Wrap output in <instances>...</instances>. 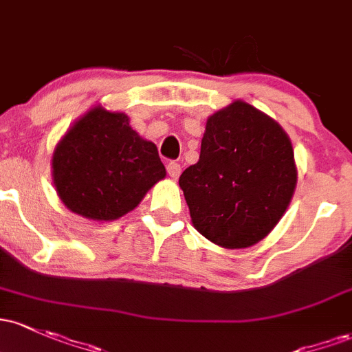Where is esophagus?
<instances>
[{"label": "esophagus", "mask_w": 352, "mask_h": 352, "mask_svg": "<svg viewBox=\"0 0 352 352\" xmlns=\"http://www.w3.org/2000/svg\"><path fill=\"white\" fill-rule=\"evenodd\" d=\"M167 172L172 179H179L180 172H182V167H180V164H177V162H170L167 165Z\"/></svg>", "instance_id": "obj_1"}]
</instances>
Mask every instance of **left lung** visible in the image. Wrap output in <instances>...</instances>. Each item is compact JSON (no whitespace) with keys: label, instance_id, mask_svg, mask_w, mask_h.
Here are the masks:
<instances>
[{"label":"left lung","instance_id":"obj_1","mask_svg":"<svg viewBox=\"0 0 352 352\" xmlns=\"http://www.w3.org/2000/svg\"><path fill=\"white\" fill-rule=\"evenodd\" d=\"M296 184L287 133L242 100L208 117L199 162L179 179L194 227L226 249L262 241L284 215Z\"/></svg>","mask_w":352,"mask_h":352}]
</instances>
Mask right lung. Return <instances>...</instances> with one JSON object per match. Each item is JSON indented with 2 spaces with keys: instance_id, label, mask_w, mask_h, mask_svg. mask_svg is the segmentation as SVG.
I'll return each instance as SVG.
<instances>
[{
  "instance_id": "obj_1",
  "label": "right lung",
  "mask_w": 352,
  "mask_h": 352,
  "mask_svg": "<svg viewBox=\"0 0 352 352\" xmlns=\"http://www.w3.org/2000/svg\"><path fill=\"white\" fill-rule=\"evenodd\" d=\"M52 168L61 202L98 222L133 210L165 177L155 144L132 130L125 113L100 105L58 142Z\"/></svg>"
}]
</instances>
